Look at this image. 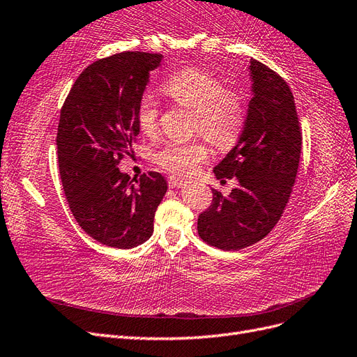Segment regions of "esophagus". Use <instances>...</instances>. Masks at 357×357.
<instances>
[{
	"mask_svg": "<svg viewBox=\"0 0 357 357\" xmlns=\"http://www.w3.org/2000/svg\"><path fill=\"white\" fill-rule=\"evenodd\" d=\"M183 181L181 178H178V177H176V176H169L168 177V186L169 188H181L183 186Z\"/></svg>",
	"mask_w": 357,
	"mask_h": 357,
	"instance_id": "34e87169",
	"label": "esophagus"
}]
</instances>
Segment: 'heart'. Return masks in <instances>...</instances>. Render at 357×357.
<instances>
[{
  "instance_id": "1",
  "label": "heart",
  "mask_w": 357,
  "mask_h": 357,
  "mask_svg": "<svg viewBox=\"0 0 357 357\" xmlns=\"http://www.w3.org/2000/svg\"><path fill=\"white\" fill-rule=\"evenodd\" d=\"M162 89L172 101L195 113L193 134L202 135L215 149H229L238 139L245 121L244 100L218 77L197 68H186L171 75ZM159 114V104L153 96H142L137 107V123L143 134L152 137L158 132ZM208 158L210 150L201 139L168 142L153 153V160L160 168L176 174L193 172Z\"/></svg>"
}]
</instances>
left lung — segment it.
<instances>
[{"label": "left lung", "mask_w": 357, "mask_h": 357, "mask_svg": "<svg viewBox=\"0 0 357 357\" xmlns=\"http://www.w3.org/2000/svg\"><path fill=\"white\" fill-rule=\"evenodd\" d=\"M253 98L238 143L214 168L219 180L236 177L229 197L213 190L198 218L201 238L222 250H241L273 231L289 202L299 167L302 132L289 84L250 59Z\"/></svg>", "instance_id": "obj_1"}]
</instances>
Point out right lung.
Segmentation results:
<instances>
[{
  "label": "right lung",
  "instance_id": "obj_1",
  "mask_svg": "<svg viewBox=\"0 0 357 357\" xmlns=\"http://www.w3.org/2000/svg\"><path fill=\"white\" fill-rule=\"evenodd\" d=\"M160 59L146 52L98 59L74 82L61 109L58 162L70 210L86 234L110 247L147 241L167 192L156 171L131 180L117 168L138 138V101Z\"/></svg>",
  "mask_w": 357,
  "mask_h": 357
}]
</instances>
